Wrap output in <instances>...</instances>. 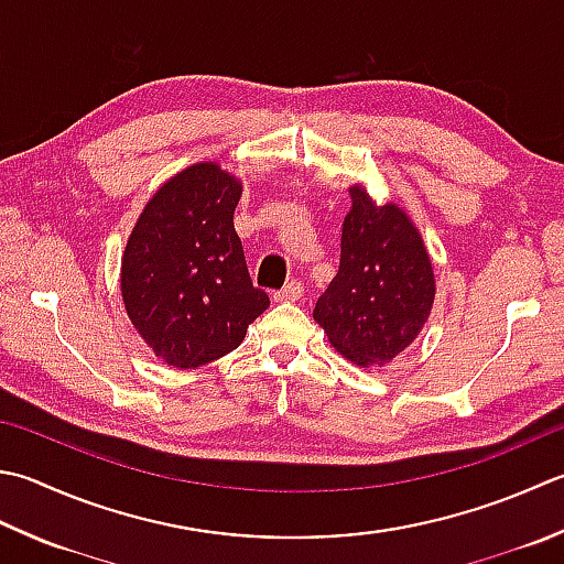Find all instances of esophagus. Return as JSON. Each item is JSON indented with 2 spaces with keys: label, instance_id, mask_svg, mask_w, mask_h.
Returning <instances> with one entry per match:
<instances>
[{
  "label": "esophagus",
  "instance_id": "34e87169",
  "mask_svg": "<svg viewBox=\"0 0 564 564\" xmlns=\"http://www.w3.org/2000/svg\"><path fill=\"white\" fill-rule=\"evenodd\" d=\"M303 293H305V285H303L301 281H297V279H293L291 283H285L281 291L273 293V301H279V303H293V301H301Z\"/></svg>",
  "mask_w": 564,
  "mask_h": 564
}]
</instances>
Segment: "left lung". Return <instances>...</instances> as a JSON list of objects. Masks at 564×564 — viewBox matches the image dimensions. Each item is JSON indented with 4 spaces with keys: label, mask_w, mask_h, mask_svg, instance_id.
I'll return each mask as SVG.
<instances>
[{
    "label": "left lung",
    "mask_w": 564,
    "mask_h": 564,
    "mask_svg": "<svg viewBox=\"0 0 564 564\" xmlns=\"http://www.w3.org/2000/svg\"><path fill=\"white\" fill-rule=\"evenodd\" d=\"M341 225L339 271L313 317L333 347L359 367H383L421 333L435 301L423 239L401 207L373 205L351 187Z\"/></svg>",
    "instance_id": "1"
}]
</instances>
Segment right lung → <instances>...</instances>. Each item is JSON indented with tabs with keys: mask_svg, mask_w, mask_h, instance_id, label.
<instances>
[{
	"mask_svg": "<svg viewBox=\"0 0 564 564\" xmlns=\"http://www.w3.org/2000/svg\"><path fill=\"white\" fill-rule=\"evenodd\" d=\"M241 185L217 163L173 175L143 207L121 257V297L143 341L195 369L241 345L269 307L235 231Z\"/></svg>",
	"mask_w": 564,
	"mask_h": 564,
	"instance_id": "add662e5",
	"label": "right lung"
}]
</instances>
